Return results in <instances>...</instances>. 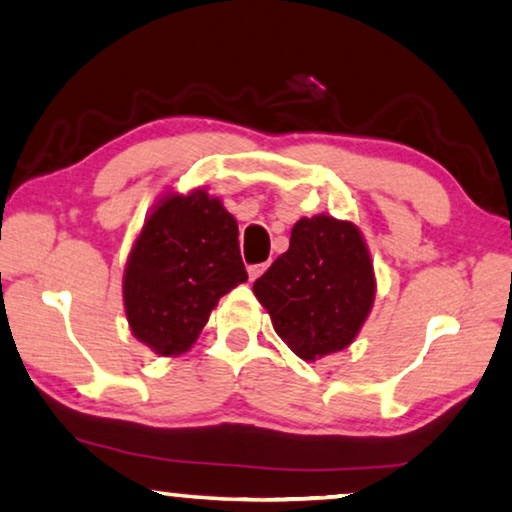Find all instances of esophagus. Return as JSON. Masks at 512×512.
Here are the masks:
<instances>
[{
  "mask_svg": "<svg viewBox=\"0 0 512 512\" xmlns=\"http://www.w3.org/2000/svg\"><path fill=\"white\" fill-rule=\"evenodd\" d=\"M267 267H270V263H258V265H249V267H247V272H249V279H251V281L258 279V277H261V274L267 270Z\"/></svg>",
  "mask_w": 512,
  "mask_h": 512,
  "instance_id": "esophagus-1",
  "label": "esophagus"
}]
</instances>
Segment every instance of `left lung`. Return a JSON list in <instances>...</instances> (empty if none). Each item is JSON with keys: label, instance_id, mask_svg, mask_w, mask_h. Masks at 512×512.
I'll return each mask as SVG.
<instances>
[{"label": "left lung", "instance_id": "obj_1", "mask_svg": "<svg viewBox=\"0 0 512 512\" xmlns=\"http://www.w3.org/2000/svg\"><path fill=\"white\" fill-rule=\"evenodd\" d=\"M274 332L304 361L355 341L375 300L373 263L355 224L302 217L290 247L254 283Z\"/></svg>", "mask_w": 512, "mask_h": 512}]
</instances>
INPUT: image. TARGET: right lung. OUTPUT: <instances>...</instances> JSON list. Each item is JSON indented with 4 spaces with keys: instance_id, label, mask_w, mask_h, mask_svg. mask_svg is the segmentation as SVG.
I'll return each mask as SVG.
<instances>
[{
    "instance_id": "right-lung-1",
    "label": "right lung",
    "mask_w": 512,
    "mask_h": 512,
    "mask_svg": "<svg viewBox=\"0 0 512 512\" xmlns=\"http://www.w3.org/2000/svg\"><path fill=\"white\" fill-rule=\"evenodd\" d=\"M247 281L238 224L208 192L167 194L148 215L123 274L125 316L157 355L192 348L219 297Z\"/></svg>"
}]
</instances>
